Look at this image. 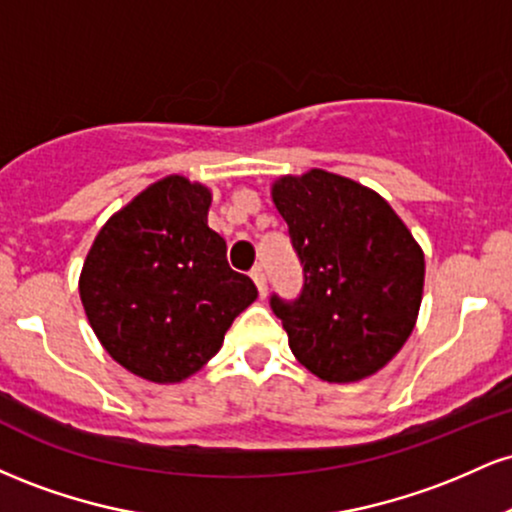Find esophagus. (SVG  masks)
Returning a JSON list of instances; mask_svg holds the SVG:
<instances>
[{"label": "esophagus", "mask_w": 512, "mask_h": 512, "mask_svg": "<svg viewBox=\"0 0 512 512\" xmlns=\"http://www.w3.org/2000/svg\"><path fill=\"white\" fill-rule=\"evenodd\" d=\"M250 276H252V281H255L257 291H260V298L267 296V276H264L262 267H255V269H252Z\"/></svg>", "instance_id": "esophagus-1"}]
</instances>
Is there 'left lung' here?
Wrapping results in <instances>:
<instances>
[{"label":"left lung","instance_id":"1","mask_svg":"<svg viewBox=\"0 0 512 512\" xmlns=\"http://www.w3.org/2000/svg\"><path fill=\"white\" fill-rule=\"evenodd\" d=\"M272 199L305 276L293 303L272 296L293 356L327 383L378 373L419 317L421 245L378 192L322 168L276 178Z\"/></svg>","mask_w":512,"mask_h":512}]
</instances>
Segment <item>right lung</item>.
<instances>
[{"label": "right lung", "mask_w": 512, "mask_h": 512, "mask_svg": "<svg viewBox=\"0 0 512 512\" xmlns=\"http://www.w3.org/2000/svg\"><path fill=\"white\" fill-rule=\"evenodd\" d=\"M211 190L182 175L154 182L98 231L79 276L103 349L149 383H182L221 349L257 298L211 231Z\"/></svg>", "instance_id": "obj_1"}]
</instances>
